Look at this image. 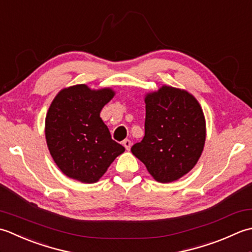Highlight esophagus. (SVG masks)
I'll return each mask as SVG.
<instances>
[{
	"instance_id": "obj_1",
	"label": "esophagus",
	"mask_w": 252,
	"mask_h": 252,
	"mask_svg": "<svg viewBox=\"0 0 252 252\" xmlns=\"http://www.w3.org/2000/svg\"><path fill=\"white\" fill-rule=\"evenodd\" d=\"M123 146L125 147L126 150L129 151L130 150V147H131V142L129 139H125L124 141H123Z\"/></svg>"
}]
</instances>
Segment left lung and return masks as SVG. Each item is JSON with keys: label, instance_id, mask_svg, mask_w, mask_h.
I'll list each match as a JSON object with an SVG mask.
<instances>
[{"label": "left lung", "instance_id": "1", "mask_svg": "<svg viewBox=\"0 0 252 252\" xmlns=\"http://www.w3.org/2000/svg\"><path fill=\"white\" fill-rule=\"evenodd\" d=\"M145 137L132 155L160 183L177 181L196 165L205 142V120L199 102L186 90L162 86L145 97Z\"/></svg>", "mask_w": 252, "mask_h": 252}]
</instances>
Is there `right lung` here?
Returning <instances> with one entry per match:
<instances>
[{
	"label": "right lung",
	"instance_id": "1",
	"mask_svg": "<svg viewBox=\"0 0 252 252\" xmlns=\"http://www.w3.org/2000/svg\"><path fill=\"white\" fill-rule=\"evenodd\" d=\"M111 88L85 84L62 89L45 117V139L54 162L66 176L85 184L99 181L125 148L111 138L100 117L113 99Z\"/></svg>",
	"mask_w": 252,
	"mask_h": 252
}]
</instances>
